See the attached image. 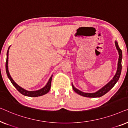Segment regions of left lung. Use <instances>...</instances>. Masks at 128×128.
Wrapping results in <instances>:
<instances>
[{
	"instance_id": "left-lung-1",
	"label": "left lung",
	"mask_w": 128,
	"mask_h": 128,
	"mask_svg": "<svg viewBox=\"0 0 128 128\" xmlns=\"http://www.w3.org/2000/svg\"><path fill=\"white\" fill-rule=\"evenodd\" d=\"M115 44H116V49L118 50V54H119V58H118V66H117V70H116V75L113 77V78L110 81L108 84L104 86L102 88L98 90V91L94 93H85L83 92L80 90L74 87V84H72V89L76 93L78 94L81 95L82 96L86 97V98H100V97L103 96L105 94H106L112 88L114 87V86L116 84V83L118 82V80L120 78V73H121L122 70V50L120 48H119L118 42L116 40L115 41Z\"/></svg>"
}]
</instances>
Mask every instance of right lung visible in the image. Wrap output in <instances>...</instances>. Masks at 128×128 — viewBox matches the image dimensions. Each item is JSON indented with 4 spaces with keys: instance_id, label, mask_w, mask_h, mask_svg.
Masks as SVG:
<instances>
[{
    "instance_id": "right-lung-1",
    "label": "right lung",
    "mask_w": 128,
    "mask_h": 128,
    "mask_svg": "<svg viewBox=\"0 0 128 128\" xmlns=\"http://www.w3.org/2000/svg\"><path fill=\"white\" fill-rule=\"evenodd\" d=\"M10 47L8 48V52H7V58H6V71L7 75H8V79H9L12 82V84H13V86L15 87L16 89L18 90V91L19 92H20L21 94L24 95V96H29V97H38V96H43V95L46 94L48 93V92H49L50 89V87H51V82H52V79L53 75H52L50 76V78L48 80V83H47L44 86V88H42V89L37 90H34V91H29L27 90L24 89V88H21V86H20L18 84H16V83L14 82V80H12V78L11 76V75L9 73V71H8V50H9Z\"/></svg>"
}]
</instances>
